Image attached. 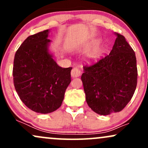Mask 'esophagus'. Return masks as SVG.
I'll return each instance as SVG.
<instances>
[{
	"label": "esophagus",
	"mask_w": 148,
	"mask_h": 148,
	"mask_svg": "<svg viewBox=\"0 0 148 148\" xmlns=\"http://www.w3.org/2000/svg\"><path fill=\"white\" fill-rule=\"evenodd\" d=\"M82 74V71H81V69H80L79 68H78V67H74L72 69V71H71V75L73 78L74 77H79Z\"/></svg>",
	"instance_id": "esophagus-1"
}]
</instances>
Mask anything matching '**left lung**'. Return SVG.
Instances as JSON below:
<instances>
[{"instance_id":"left-lung-1","label":"left lung","mask_w":148,"mask_h":148,"mask_svg":"<svg viewBox=\"0 0 148 148\" xmlns=\"http://www.w3.org/2000/svg\"><path fill=\"white\" fill-rule=\"evenodd\" d=\"M115 35L110 53L84 66L81 76L88 105L99 115L121 111L133 97L137 85L135 53L123 35Z\"/></svg>"}]
</instances>
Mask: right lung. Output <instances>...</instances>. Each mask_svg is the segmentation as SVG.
<instances>
[{"instance_id":"obj_1","label":"right lung","mask_w":148,"mask_h":148,"mask_svg":"<svg viewBox=\"0 0 148 148\" xmlns=\"http://www.w3.org/2000/svg\"><path fill=\"white\" fill-rule=\"evenodd\" d=\"M49 30L30 35L14 56L13 80L23 103L32 111L51 113L62 104L72 67L62 68L49 53Z\"/></svg>"}]
</instances>
